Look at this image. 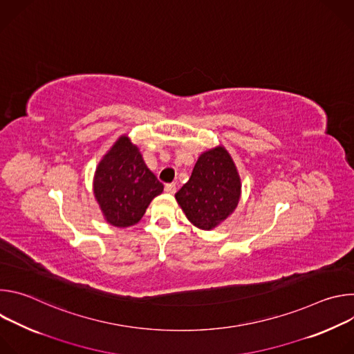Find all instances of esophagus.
Returning a JSON list of instances; mask_svg holds the SVG:
<instances>
[{"label":"esophagus","instance_id":"34e87169","mask_svg":"<svg viewBox=\"0 0 354 354\" xmlns=\"http://www.w3.org/2000/svg\"><path fill=\"white\" fill-rule=\"evenodd\" d=\"M165 192L169 194H174L176 192V185L175 183H168L165 185Z\"/></svg>","mask_w":354,"mask_h":354}]
</instances>
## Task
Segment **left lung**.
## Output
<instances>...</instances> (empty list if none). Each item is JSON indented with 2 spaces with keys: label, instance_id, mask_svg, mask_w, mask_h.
<instances>
[{
  "label": "left lung",
  "instance_id": "8db88e82",
  "mask_svg": "<svg viewBox=\"0 0 354 354\" xmlns=\"http://www.w3.org/2000/svg\"><path fill=\"white\" fill-rule=\"evenodd\" d=\"M241 178L225 147L201 153L189 180L175 194L186 218L197 228L210 231L236 209L241 198Z\"/></svg>",
  "mask_w": 354,
  "mask_h": 354
}]
</instances>
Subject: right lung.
<instances>
[{
    "instance_id": "obj_1",
    "label": "right lung",
    "mask_w": 354,
    "mask_h": 354,
    "mask_svg": "<svg viewBox=\"0 0 354 354\" xmlns=\"http://www.w3.org/2000/svg\"><path fill=\"white\" fill-rule=\"evenodd\" d=\"M164 185L151 172L136 144L120 136L99 161L93 196L108 224L126 228L137 224Z\"/></svg>"
}]
</instances>
